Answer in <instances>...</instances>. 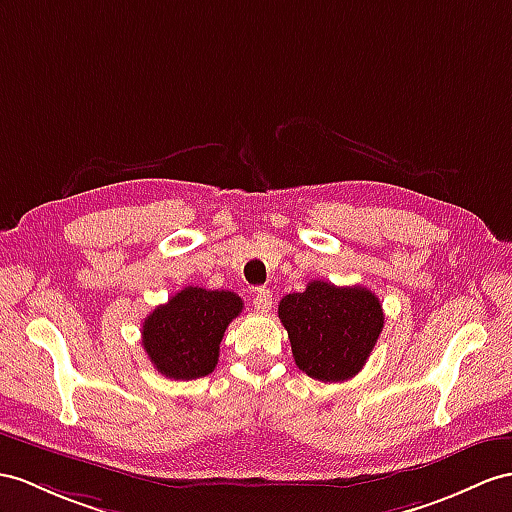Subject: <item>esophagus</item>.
Wrapping results in <instances>:
<instances>
[{
    "mask_svg": "<svg viewBox=\"0 0 512 512\" xmlns=\"http://www.w3.org/2000/svg\"><path fill=\"white\" fill-rule=\"evenodd\" d=\"M271 304H273L271 293H269L267 289H258L256 295H254V299H252V306L258 310V313H269Z\"/></svg>",
    "mask_w": 512,
    "mask_h": 512,
    "instance_id": "obj_1",
    "label": "esophagus"
}]
</instances>
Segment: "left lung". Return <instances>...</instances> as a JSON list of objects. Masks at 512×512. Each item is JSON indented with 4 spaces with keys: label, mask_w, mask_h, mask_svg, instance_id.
I'll return each instance as SVG.
<instances>
[{
    "label": "left lung",
    "mask_w": 512,
    "mask_h": 512,
    "mask_svg": "<svg viewBox=\"0 0 512 512\" xmlns=\"http://www.w3.org/2000/svg\"><path fill=\"white\" fill-rule=\"evenodd\" d=\"M295 365L319 382H343L365 367L384 328L382 304L363 286L308 282L280 299Z\"/></svg>",
    "instance_id": "1"
}]
</instances>
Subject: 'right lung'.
<instances>
[{
  "instance_id": "1",
  "label": "right lung",
  "mask_w": 512,
  "mask_h": 512,
  "mask_svg": "<svg viewBox=\"0 0 512 512\" xmlns=\"http://www.w3.org/2000/svg\"><path fill=\"white\" fill-rule=\"evenodd\" d=\"M243 310L232 291L186 286L143 321V350L162 376L195 380L213 373L223 332Z\"/></svg>"
}]
</instances>
